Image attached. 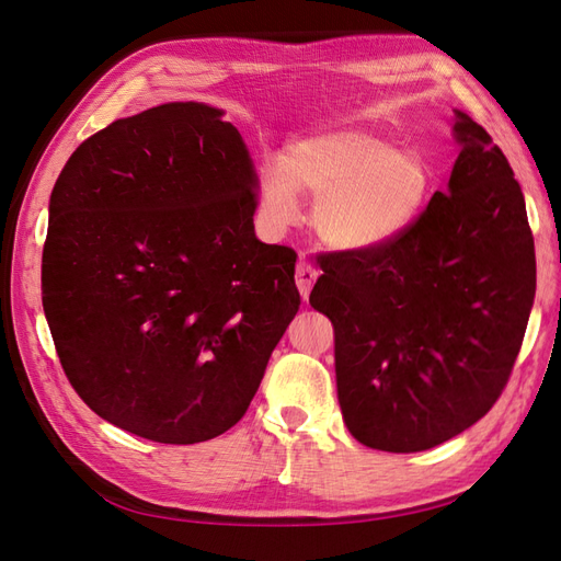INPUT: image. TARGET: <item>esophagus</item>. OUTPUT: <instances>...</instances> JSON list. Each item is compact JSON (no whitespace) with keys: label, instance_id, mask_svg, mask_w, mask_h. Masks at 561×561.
Segmentation results:
<instances>
[{"label":"esophagus","instance_id":"obj_1","mask_svg":"<svg viewBox=\"0 0 561 561\" xmlns=\"http://www.w3.org/2000/svg\"><path fill=\"white\" fill-rule=\"evenodd\" d=\"M314 279H318V270H314L308 261H298V265H296V286H298L300 296L308 298Z\"/></svg>","mask_w":561,"mask_h":561}]
</instances>
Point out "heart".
<instances>
[{
	"mask_svg": "<svg viewBox=\"0 0 561 561\" xmlns=\"http://www.w3.org/2000/svg\"><path fill=\"white\" fill-rule=\"evenodd\" d=\"M434 192L424 156L398 151L365 130H320L291 141L261 178V210L277 225L300 215L310 198L314 229L341 251H369L393 241L420 218Z\"/></svg>",
	"mask_w": 561,
	"mask_h": 561,
	"instance_id": "1",
	"label": "heart"
}]
</instances>
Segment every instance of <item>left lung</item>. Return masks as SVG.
Segmentation results:
<instances>
[{
    "label": "left lung",
    "mask_w": 561,
    "mask_h": 561,
    "mask_svg": "<svg viewBox=\"0 0 561 561\" xmlns=\"http://www.w3.org/2000/svg\"><path fill=\"white\" fill-rule=\"evenodd\" d=\"M448 190L403 234L320 255L310 306L334 324L339 405L367 448L420 453L495 405L536 296L519 182L479 123L455 111Z\"/></svg>",
    "instance_id": "8db88e82"
}]
</instances>
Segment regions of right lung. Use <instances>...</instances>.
Wrapping results in <instances>:
<instances>
[{
  "instance_id": "1",
  "label": "right lung",
  "mask_w": 561,
  "mask_h": 561,
  "mask_svg": "<svg viewBox=\"0 0 561 561\" xmlns=\"http://www.w3.org/2000/svg\"><path fill=\"white\" fill-rule=\"evenodd\" d=\"M225 113L170 102L68 158L49 198L42 306L70 386L156 443L232 428L300 306L296 251L255 237L257 175Z\"/></svg>"
}]
</instances>
